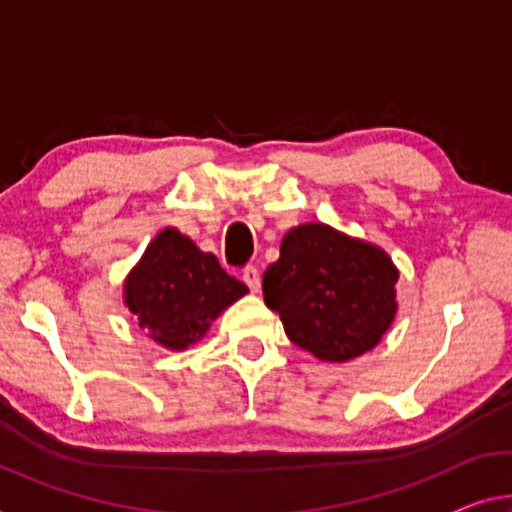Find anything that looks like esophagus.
I'll return each mask as SVG.
<instances>
[{
    "label": "esophagus",
    "mask_w": 512,
    "mask_h": 512,
    "mask_svg": "<svg viewBox=\"0 0 512 512\" xmlns=\"http://www.w3.org/2000/svg\"><path fill=\"white\" fill-rule=\"evenodd\" d=\"M242 281L247 283L251 293H258V288H261V274H258L256 267H245V272H242Z\"/></svg>",
    "instance_id": "obj_1"
}]
</instances>
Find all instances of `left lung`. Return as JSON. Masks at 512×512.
<instances>
[{"mask_svg":"<svg viewBox=\"0 0 512 512\" xmlns=\"http://www.w3.org/2000/svg\"><path fill=\"white\" fill-rule=\"evenodd\" d=\"M396 281L380 247L311 222L283 235L279 261L263 274V297L295 345L322 361H350L391 327Z\"/></svg>","mask_w":512,"mask_h":512,"instance_id":"obj_1","label":"left lung"}]
</instances>
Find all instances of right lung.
<instances>
[{"label": "right lung", "instance_id": "add662e5", "mask_svg": "<svg viewBox=\"0 0 512 512\" xmlns=\"http://www.w3.org/2000/svg\"><path fill=\"white\" fill-rule=\"evenodd\" d=\"M247 293L245 283L176 229L157 233L123 286L139 327L169 350L199 341L210 322Z\"/></svg>", "mask_w": 512, "mask_h": 512}]
</instances>
